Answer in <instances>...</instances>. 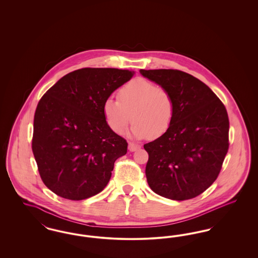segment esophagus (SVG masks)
<instances>
[{"mask_svg": "<svg viewBox=\"0 0 258 258\" xmlns=\"http://www.w3.org/2000/svg\"><path fill=\"white\" fill-rule=\"evenodd\" d=\"M138 149H140L139 145L135 144V143H133V142H128V150H130L131 152H135V151L138 150Z\"/></svg>", "mask_w": 258, "mask_h": 258, "instance_id": "1", "label": "esophagus"}]
</instances>
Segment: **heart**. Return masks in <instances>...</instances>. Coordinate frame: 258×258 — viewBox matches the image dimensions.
<instances>
[{
	"mask_svg": "<svg viewBox=\"0 0 258 258\" xmlns=\"http://www.w3.org/2000/svg\"><path fill=\"white\" fill-rule=\"evenodd\" d=\"M118 100L107 98L102 111L111 130L122 135L132 118L131 134L138 139L159 138L170 128L176 114L171 93L144 78H135L121 88Z\"/></svg>",
	"mask_w": 258,
	"mask_h": 258,
	"instance_id": "obj_1",
	"label": "heart"
}]
</instances>
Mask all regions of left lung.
<instances>
[{"instance_id":"left-lung-1","label":"left lung","mask_w":258,"mask_h":258,"mask_svg":"<svg viewBox=\"0 0 258 258\" xmlns=\"http://www.w3.org/2000/svg\"><path fill=\"white\" fill-rule=\"evenodd\" d=\"M168 90L176 114L165 135L144 145L151 189L172 200H187L218 178L227 154L229 120L221 99L202 81L177 70H140Z\"/></svg>"}]
</instances>
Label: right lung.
I'll use <instances>...</instances> for the list:
<instances>
[{
	"label": "right lung",
	"instance_id": "1",
	"mask_svg": "<svg viewBox=\"0 0 258 258\" xmlns=\"http://www.w3.org/2000/svg\"><path fill=\"white\" fill-rule=\"evenodd\" d=\"M135 72L85 68L43 95L34 118L32 149L42 182L57 196L82 200L108 184L127 143L106 123L102 107Z\"/></svg>",
	"mask_w": 258,
	"mask_h": 258
}]
</instances>
